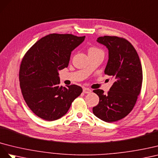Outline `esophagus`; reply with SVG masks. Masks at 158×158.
Instances as JSON below:
<instances>
[{"label":"esophagus","instance_id":"1","mask_svg":"<svg viewBox=\"0 0 158 158\" xmlns=\"http://www.w3.org/2000/svg\"><path fill=\"white\" fill-rule=\"evenodd\" d=\"M83 91L84 93H91V90L89 89V88H84Z\"/></svg>","mask_w":158,"mask_h":158}]
</instances>
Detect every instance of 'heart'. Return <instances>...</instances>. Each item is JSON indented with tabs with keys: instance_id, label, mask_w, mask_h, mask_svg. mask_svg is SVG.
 Wrapping results in <instances>:
<instances>
[{
	"instance_id": "1",
	"label": "heart",
	"mask_w": 158,
	"mask_h": 158,
	"mask_svg": "<svg viewBox=\"0 0 158 158\" xmlns=\"http://www.w3.org/2000/svg\"><path fill=\"white\" fill-rule=\"evenodd\" d=\"M95 51H100V49H98L97 48H91L89 50V52H95Z\"/></svg>"
}]
</instances>
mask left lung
I'll list each match as a JSON object with an SVG mask.
<instances>
[{"instance_id":"left-lung-1","label":"left lung","mask_w":158,"mask_h":158,"mask_svg":"<svg viewBox=\"0 0 158 158\" xmlns=\"http://www.w3.org/2000/svg\"><path fill=\"white\" fill-rule=\"evenodd\" d=\"M97 41L109 49L105 73L114 83L106 94L101 89L94 90L99 102L93 112L101 120L112 123L127 116L136 104L143 80L142 65L136 50L125 38L105 35Z\"/></svg>"}]
</instances>
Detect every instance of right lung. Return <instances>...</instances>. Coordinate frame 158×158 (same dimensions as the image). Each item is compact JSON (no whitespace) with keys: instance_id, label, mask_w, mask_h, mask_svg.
Instances as JSON below:
<instances>
[{"instance_id":"obj_1","label":"right lung","mask_w":158,"mask_h":158,"mask_svg":"<svg viewBox=\"0 0 158 158\" xmlns=\"http://www.w3.org/2000/svg\"><path fill=\"white\" fill-rule=\"evenodd\" d=\"M85 36L51 34L35 42L21 61L19 81L24 99L34 113L45 120L60 118L82 93L76 85L60 86L58 71L67 67L71 52Z\"/></svg>"}]
</instances>
